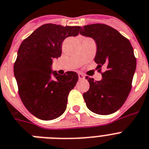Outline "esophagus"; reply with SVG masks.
Wrapping results in <instances>:
<instances>
[{"label":"esophagus","mask_w":149,"mask_h":149,"mask_svg":"<svg viewBox=\"0 0 149 149\" xmlns=\"http://www.w3.org/2000/svg\"><path fill=\"white\" fill-rule=\"evenodd\" d=\"M78 77H79L80 80H82V79H84V75L83 74L81 73H79L78 74Z\"/></svg>","instance_id":"1"}]
</instances>
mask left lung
I'll use <instances>...</instances> for the list:
<instances>
[{
    "instance_id": "1",
    "label": "left lung",
    "mask_w": 149,
    "mask_h": 149,
    "mask_svg": "<svg viewBox=\"0 0 149 149\" xmlns=\"http://www.w3.org/2000/svg\"><path fill=\"white\" fill-rule=\"evenodd\" d=\"M80 34L92 38L97 50L95 62L102 74L101 81L86 77L90 89L83 94L87 107L93 112L107 115L115 112L124 105L132 87L136 59L130 40L116 29L105 24H92L81 29Z\"/></svg>"
}]
</instances>
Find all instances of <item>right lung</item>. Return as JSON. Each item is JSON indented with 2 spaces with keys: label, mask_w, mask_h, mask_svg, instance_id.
<instances>
[{
  "label": "right lung",
  "mask_w": 149,
  "mask_h": 149,
  "mask_svg": "<svg viewBox=\"0 0 149 149\" xmlns=\"http://www.w3.org/2000/svg\"><path fill=\"white\" fill-rule=\"evenodd\" d=\"M80 26L45 24L22 42L14 63L19 94L29 112L44 120H53L65 111L68 93L78 75L53 72V59L60 57L62 44L68 37L79 34Z\"/></svg>",
  "instance_id": "right-lung-1"
}]
</instances>
